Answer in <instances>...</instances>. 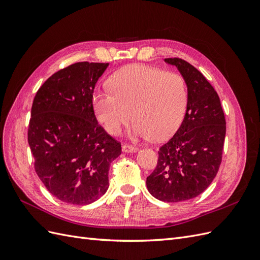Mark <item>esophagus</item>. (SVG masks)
<instances>
[{
  "label": "esophagus",
  "instance_id": "obj_1",
  "mask_svg": "<svg viewBox=\"0 0 260 260\" xmlns=\"http://www.w3.org/2000/svg\"><path fill=\"white\" fill-rule=\"evenodd\" d=\"M122 151L124 153H133V152H137L138 151V147L137 146H133L130 144H124L122 146Z\"/></svg>",
  "mask_w": 260,
  "mask_h": 260
}]
</instances>
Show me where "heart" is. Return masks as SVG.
I'll use <instances>...</instances> for the list:
<instances>
[{"label":"heart","mask_w":260,"mask_h":260,"mask_svg":"<svg viewBox=\"0 0 260 260\" xmlns=\"http://www.w3.org/2000/svg\"><path fill=\"white\" fill-rule=\"evenodd\" d=\"M111 89L93 93L98 120L112 136H119L132 120L133 135L159 141L182 123L187 106V88L182 76L145 65H132L116 73Z\"/></svg>","instance_id":"obj_1"}]
</instances>
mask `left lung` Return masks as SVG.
<instances>
[{
  "instance_id": "obj_1",
  "label": "left lung",
  "mask_w": 260,
  "mask_h": 260,
  "mask_svg": "<svg viewBox=\"0 0 260 260\" xmlns=\"http://www.w3.org/2000/svg\"><path fill=\"white\" fill-rule=\"evenodd\" d=\"M175 65L187 85L184 119L175 136L162 144L147 190L162 202L192 200L210 185L222 160L225 118L218 93L190 62L165 58Z\"/></svg>"
}]
</instances>
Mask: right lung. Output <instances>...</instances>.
<instances>
[{
    "label": "right lung",
    "mask_w": 260,
    "mask_h": 260,
    "mask_svg": "<svg viewBox=\"0 0 260 260\" xmlns=\"http://www.w3.org/2000/svg\"><path fill=\"white\" fill-rule=\"evenodd\" d=\"M108 62L80 61L52 75L38 90L28 128L35 170L61 202L86 205L108 188L121 144L99 124L92 96Z\"/></svg>",
    "instance_id": "right-lung-1"
}]
</instances>
